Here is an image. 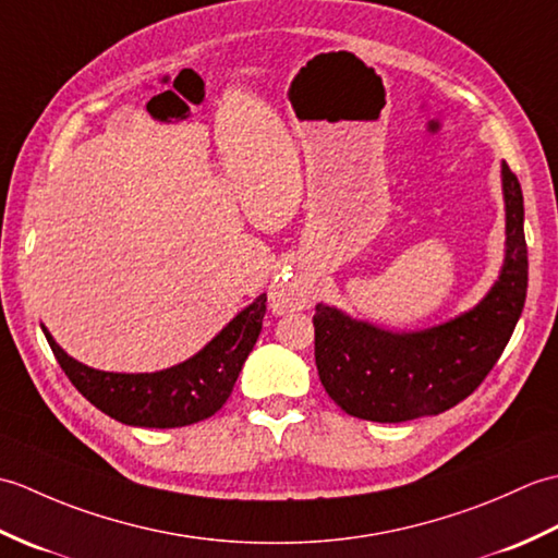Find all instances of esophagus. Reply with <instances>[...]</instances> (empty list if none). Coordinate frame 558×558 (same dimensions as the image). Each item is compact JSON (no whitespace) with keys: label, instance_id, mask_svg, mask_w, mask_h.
<instances>
[{"label":"esophagus","instance_id":"1","mask_svg":"<svg viewBox=\"0 0 558 558\" xmlns=\"http://www.w3.org/2000/svg\"><path fill=\"white\" fill-rule=\"evenodd\" d=\"M282 298H286L288 302L292 300V304H300L298 300H300V294H298V290H288V294L286 292H282Z\"/></svg>","mask_w":558,"mask_h":558}]
</instances>
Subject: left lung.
I'll return each instance as SVG.
<instances>
[{"label": "left lung", "mask_w": 558, "mask_h": 558, "mask_svg": "<svg viewBox=\"0 0 558 558\" xmlns=\"http://www.w3.org/2000/svg\"><path fill=\"white\" fill-rule=\"evenodd\" d=\"M506 254L499 280L460 316L424 330H388L316 304L314 357L326 393L369 422H408L446 412L499 362L527 294L525 208L518 177L501 162Z\"/></svg>", "instance_id": "left-lung-1"}]
</instances>
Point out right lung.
I'll use <instances>...</instances> for the list:
<instances>
[{
  "instance_id": "right-lung-1",
  "label": "right lung",
  "mask_w": 558,
  "mask_h": 558,
  "mask_svg": "<svg viewBox=\"0 0 558 558\" xmlns=\"http://www.w3.org/2000/svg\"><path fill=\"white\" fill-rule=\"evenodd\" d=\"M264 316L266 294H258L194 357L153 374L93 369L69 357L45 326L43 333L69 381L100 412L129 426L174 429L208 420L225 405L242 364L256 345Z\"/></svg>"
}]
</instances>
